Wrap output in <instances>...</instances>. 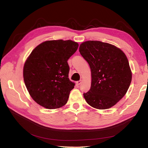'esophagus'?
I'll return each instance as SVG.
<instances>
[{"label":"esophagus","mask_w":148,"mask_h":148,"mask_svg":"<svg viewBox=\"0 0 148 148\" xmlns=\"http://www.w3.org/2000/svg\"><path fill=\"white\" fill-rule=\"evenodd\" d=\"M81 83H82V80H79V81H77V82H76L77 85H79V84H80Z\"/></svg>","instance_id":"1"}]
</instances>
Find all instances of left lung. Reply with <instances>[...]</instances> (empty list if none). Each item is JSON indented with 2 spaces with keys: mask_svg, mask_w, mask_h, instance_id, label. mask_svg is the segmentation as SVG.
Returning <instances> with one entry per match:
<instances>
[{
  "mask_svg": "<svg viewBox=\"0 0 148 148\" xmlns=\"http://www.w3.org/2000/svg\"><path fill=\"white\" fill-rule=\"evenodd\" d=\"M79 52L92 74L90 89L83 93L86 102L98 109L111 108L125 96L131 83L126 55L115 46L98 40L81 43Z\"/></svg>",
  "mask_w": 148,
  "mask_h": 148,
  "instance_id": "8db88e82",
  "label": "left lung"
}]
</instances>
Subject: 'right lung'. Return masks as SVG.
I'll return each instance as SVG.
<instances>
[{
  "label": "right lung",
  "instance_id": "1",
  "mask_svg": "<svg viewBox=\"0 0 148 148\" xmlns=\"http://www.w3.org/2000/svg\"><path fill=\"white\" fill-rule=\"evenodd\" d=\"M71 40L43 42L34 49L25 63L23 79L33 100L49 109L64 106L75 84L69 78L67 60L77 51Z\"/></svg>",
  "mask_w": 148,
  "mask_h": 148
}]
</instances>
